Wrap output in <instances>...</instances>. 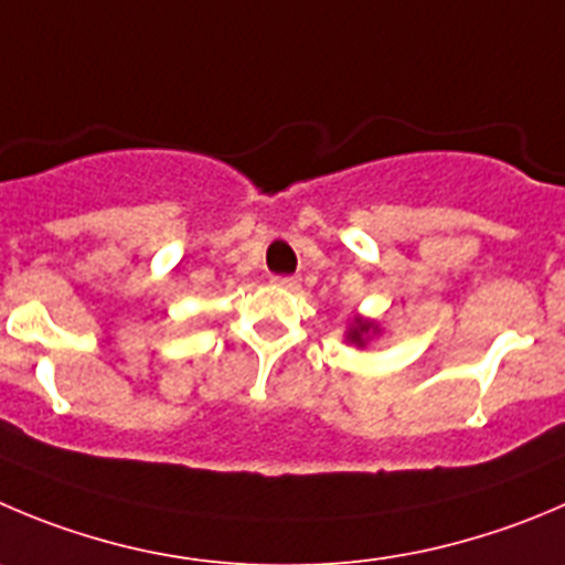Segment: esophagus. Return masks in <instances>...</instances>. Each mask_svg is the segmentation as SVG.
I'll use <instances>...</instances> for the list:
<instances>
[{"label":"esophagus","mask_w":565,"mask_h":565,"mask_svg":"<svg viewBox=\"0 0 565 565\" xmlns=\"http://www.w3.org/2000/svg\"><path fill=\"white\" fill-rule=\"evenodd\" d=\"M271 282H277L279 288H299L297 277H271Z\"/></svg>","instance_id":"34e87169"}]
</instances>
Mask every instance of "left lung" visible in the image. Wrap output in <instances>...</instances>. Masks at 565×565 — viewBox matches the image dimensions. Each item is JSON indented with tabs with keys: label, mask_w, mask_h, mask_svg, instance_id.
Wrapping results in <instances>:
<instances>
[{
	"label": "left lung",
	"mask_w": 565,
	"mask_h": 565,
	"mask_svg": "<svg viewBox=\"0 0 565 565\" xmlns=\"http://www.w3.org/2000/svg\"><path fill=\"white\" fill-rule=\"evenodd\" d=\"M374 332H380V327L374 324V321L354 316L352 324H349L347 330V341L354 343V347H366V341L374 335Z\"/></svg>",
	"instance_id": "8db88e82"
}]
</instances>
